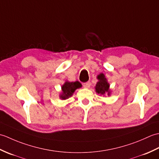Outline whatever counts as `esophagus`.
Instances as JSON below:
<instances>
[{
  "instance_id": "34e87169",
  "label": "esophagus",
  "mask_w": 159,
  "mask_h": 159,
  "mask_svg": "<svg viewBox=\"0 0 159 159\" xmlns=\"http://www.w3.org/2000/svg\"><path fill=\"white\" fill-rule=\"evenodd\" d=\"M90 85H91V83L89 81L83 83V87H85V88H89V87H90Z\"/></svg>"
}]
</instances>
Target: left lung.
Segmentation results:
<instances>
[{"label":"left lung","instance_id":"left-lung-1","mask_svg":"<svg viewBox=\"0 0 159 159\" xmlns=\"http://www.w3.org/2000/svg\"><path fill=\"white\" fill-rule=\"evenodd\" d=\"M98 79L99 81L97 83L96 86V92L98 93L102 94L104 95V93L107 92L108 93V95H110L109 92V84L107 83V79L104 76L103 74H100L98 76Z\"/></svg>","mask_w":159,"mask_h":159}]
</instances>
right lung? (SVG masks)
<instances>
[{"instance_id":"right-lung-1","label":"right lung","mask_w":159,"mask_h":159,"mask_svg":"<svg viewBox=\"0 0 159 159\" xmlns=\"http://www.w3.org/2000/svg\"><path fill=\"white\" fill-rule=\"evenodd\" d=\"M81 87V84L79 81L76 82H66L62 86V95L60 96V98L63 100L68 98L72 95L76 89L80 88Z\"/></svg>"}]
</instances>
